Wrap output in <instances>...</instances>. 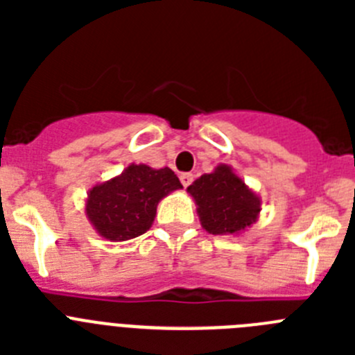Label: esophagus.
<instances>
[{
  "label": "esophagus",
  "mask_w": 355,
  "mask_h": 355,
  "mask_svg": "<svg viewBox=\"0 0 355 355\" xmlns=\"http://www.w3.org/2000/svg\"><path fill=\"white\" fill-rule=\"evenodd\" d=\"M180 180H181V183H183V187L187 188V187H190V184H192L193 174H190V172H184V174L180 175Z\"/></svg>",
  "instance_id": "1"
}]
</instances>
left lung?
Segmentation results:
<instances>
[{
    "instance_id": "1",
    "label": "left lung",
    "mask_w": 355,
    "mask_h": 355,
    "mask_svg": "<svg viewBox=\"0 0 355 355\" xmlns=\"http://www.w3.org/2000/svg\"><path fill=\"white\" fill-rule=\"evenodd\" d=\"M187 192L196 200L200 225L209 234L243 233L261 211L259 197L225 163L216 165L211 174L200 175Z\"/></svg>"
}]
</instances>
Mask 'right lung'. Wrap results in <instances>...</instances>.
I'll return each mask as SVG.
<instances>
[{"instance_id":"1","label":"right lung","mask_w":355,"mask_h":355,"mask_svg":"<svg viewBox=\"0 0 355 355\" xmlns=\"http://www.w3.org/2000/svg\"><path fill=\"white\" fill-rule=\"evenodd\" d=\"M181 188L183 184L168 167L131 163L122 174L90 188L85 215L99 236L126 241L146 233L155 222L159 200Z\"/></svg>"}]
</instances>
